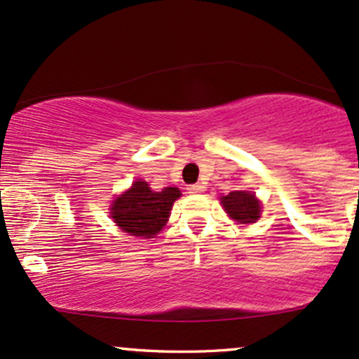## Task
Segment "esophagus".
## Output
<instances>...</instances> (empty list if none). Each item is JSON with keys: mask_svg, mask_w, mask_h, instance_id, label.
Returning <instances> with one entry per match:
<instances>
[{"mask_svg": "<svg viewBox=\"0 0 359 359\" xmlns=\"http://www.w3.org/2000/svg\"><path fill=\"white\" fill-rule=\"evenodd\" d=\"M187 192H189V194H201V192H204V185H203V184H192V185H189Z\"/></svg>", "mask_w": 359, "mask_h": 359, "instance_id": "esophagus-1", "label": "esophagus"}]
</instances>
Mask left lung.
Instances as JSON below:
<instances>
[{
	"mask_svg": "<svg viewBox=\"0 0 359 359\" xmlns=\"http://www.w3.org/2000/svg\"><path fill=\"white\" fill-rule=\"evenodd\" d=\"M221 204L231 219L240 224H251L259 219L262 204L255 197V194L248 191H233L228 196L221 197Z\"/></svg>",
	"mask_w": 359,
	"mask_h": 359,
	"instance_id": "1",
	"label": "left lung"
}]
</instances>
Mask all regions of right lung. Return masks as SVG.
Wrapping results in <instances>:
<instances>
[{
  "instance_id": "right-lung-1",
  "label": "right lung",
  "mask_w": 359,
  "mask_h": 359,
  "mask_svg": "<svg viewBox=\"0 0 359 359\" xmlns=\"http://www.w3.org/2000/svg\"><path fill=\"white\" fill-rule=\"evenodd\" d=\"M180 196L182 194L177 187L155 192L148 182L138 179L113 201L109 214L119 229L131 236L154 238L167 224L172 205Z\"/></svg>"
}]
</instances>
